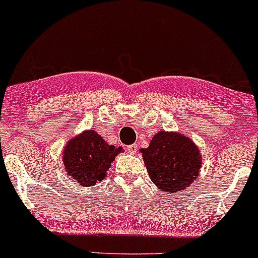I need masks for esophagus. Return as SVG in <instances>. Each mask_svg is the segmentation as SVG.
<instances>
[{
    "label": "esophagus",
    "instance_id": "34e87169",
    "mask_svg": "<svg viewBox=\"0 0 258 258\" xmlns=\"http://www.w3.org/2000/svg\"><path fill=\"white\" fill-rule=\"evenodd\" d=\"M128 151H129L130 154H137V151H138V145H137V144L129 145V147H128Z\"/></svg>",
    "mask_w": 258,
    "mask_h": 258
}]
</instances>
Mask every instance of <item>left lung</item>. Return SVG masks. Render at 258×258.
Returning <instances> with one entry per match:
<instances>
[{
  "instance_id": "1",
  "label": "left lung",
  "mask_w": 258,
  "mask_h": 258,
  "mask_svg": "<svg viewBox=\"0 0 258 258\" xmlns=\"http://www.w3.org/2000/svg\"><path fill=\"white\" fill-rule=\"evenodd\" d=\"M150 180L164 192L175 194L190 186L199 176L201 155L190 138L159 132L147 149H140Z\"/></svg>"
}]
</instances>
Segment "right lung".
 <instances>
[{"mask_svg":"<svg viewBox=\"0 0 258 258\" xmlns=\"http://www.w3.org/2000/svg\"><path fill=\"white\" fill-rule=\"evenodd\" d=\"M123 151L104 142L95 130H86L70 140L63 151L67 174L81 186H93L107 176L115 156Z\"/></svg>","mask_w":258,"mask_h":258,"instance_id":"add662e5","label":"right lung"}]
</instances>
